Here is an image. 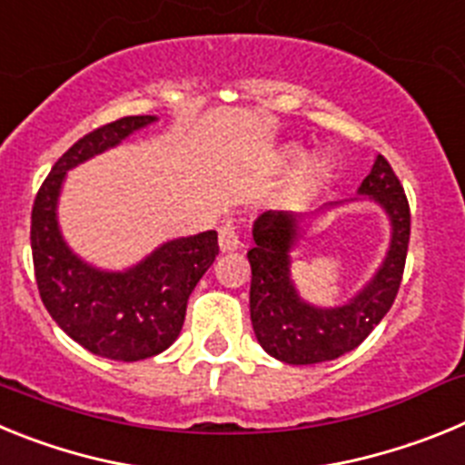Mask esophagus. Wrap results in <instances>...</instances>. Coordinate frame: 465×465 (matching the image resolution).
I'll list each match as a JSON object with an SVG mask.
<instances>
[{
  "label": "esophagus",
  "mask_w": 465,
  "mask_h": 465,
  "mask_svg": "<svg viewBox=\"0 0 465 465\" xmlns=\"http://www.w3.org/2000/svg\"><path fill=\"white\" fill-rule=\"evenodd\" d=\"M219 246H221V252L223 253H232L240 249V235H237V230L235 225H221L219 230Z\"/></svg>",
  "instance_id": "34e87169"
}]
</instances>
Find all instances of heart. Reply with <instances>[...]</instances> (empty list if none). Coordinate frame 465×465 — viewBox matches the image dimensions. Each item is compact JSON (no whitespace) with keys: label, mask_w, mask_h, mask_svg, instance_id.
Segmentation results:
<instances>
[{"label":"heart","mask_w":465,"mask_h":465,"mask_svg":"<svg viewBox=\"0 0 465 465\" xmlns=\"http://www.w3.org/2000/svg\"><path fill=\"white\" fill-rule=\"evenodd\" d=\"M300 158H302V149L291 146V149L282 151V155H279V167H282V170H289V167H293L295 163H300ZM326 172H328V160L323 158V155H314V158L305 160V163L300 165L298 174H295L293 179V188L298 193L312 191V188H314L316 183L322 182L323 176H326Z\"/></svg>","instance_id":"1"}]
</instances>
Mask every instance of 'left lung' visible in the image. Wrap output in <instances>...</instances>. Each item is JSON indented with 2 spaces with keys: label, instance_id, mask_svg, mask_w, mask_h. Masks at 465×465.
Returning a JSON list of instances; mask_svg holds the SVG:
<instances>
[{
  "label": "left lung",
  "instance_id": "obj_1",
  "mask_svg": "<svg viewBox=\"0 0 465 465\" xmlns=\"http://www.w3.org/2000/svg\"><path fill=\"white\" fill-rule=\"evenodd\" d=\"M359 195L384 209L391 223V240L371 282L344 305H312L295 289L291 279V249L302 230V216L270 209L253 221V246L246 253L252 262V323L261 347L277 361L312 365L338 359L359 347L391 310L408 256L410 204L384 155L375 158L371 174L359 186ZM340 204L344 203H331L323 209Z\"/></svg>",
  "mask_w": 465,
  "mask_h": 465
}]
</instances>
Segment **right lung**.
<instances>
[{
    "label": "right lung",
    "instance_id": "1",
    "mask_svg": "<svg viewBox=\"0 0 465 465\" xmlns=\"http://www.w3.org/2000/svg\"><path fill=\"white\" fill-rule=\"evenodd\" d=\"M155 116H125L74 143L53 165L32 207V258L48 314L74 342L111 361H142L165 351L182 332L188 295L219 256L216 230L160 244L133 268L111 272L69 249L57 223L67 172L114 149Z\"/></svg>",
    "mask_w": 465,
    "mask_h": 465
}]
</instances>
